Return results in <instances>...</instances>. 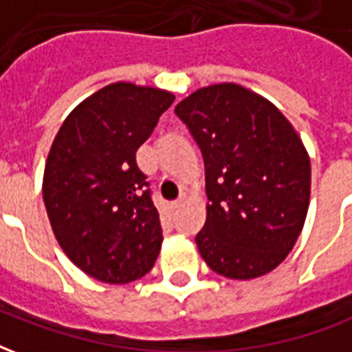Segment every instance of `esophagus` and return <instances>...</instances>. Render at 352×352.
Here are the masks:
<instances>
[{
  "instance_id": "34e87169",
  "label": "esophagus",
  "mask_w": 352,
  "mask_h": 352,
  "mask_svg": "<svg viewBox=\"0 0 352 352\" xmlns=\"http://www.w3.org/2000/svg\"><path fill=\"white\" fill-rule=\"evenodd\" d=\"M183 201H184V196H179V198L173 199V201H171L169 206H171V209H177V207L183 206Z\"/></svg>"
}]
</instances>
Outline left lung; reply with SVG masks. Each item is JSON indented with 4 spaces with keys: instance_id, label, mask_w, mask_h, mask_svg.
I'll use <instances>...</instances> for the list:
<instances>
[{
    "instance_id": "1",
    "label": "left lung",
    "mask_w": 352,
    "mask_h": 352,
    "mask_svg": "<svg viewBox=\"0 0 352 352\" xmlns=\"http://www.w3.org/2000/svg\"><path fill=\"white\" fill-rule=\"evenodd\" d=\"M175 115L206 164L199 254L228 279L270 273L292 251L307 214L311 164L302 139L273 103L234 82L194 92Z\"/></svg>"
}]
</instances>
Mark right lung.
<instances>
[{
  "label": "right lung",
  "instance_id": "add662e5",
  "mask_svg": "<svg viewBox=\"0 0 352 352\" xmlns=\"http://www.w3.org/2000/svg\"><path fill=\"white\" fill-rule=\"evenodd\" d=\"M175 96L113 82L73 109L50 146L43 198L58 243L94 279L124 285L153 270L160 217L135 153Z\"/></svg>",
  "mask_w": 352,
  "mask_h": 352
}]
</instances>
